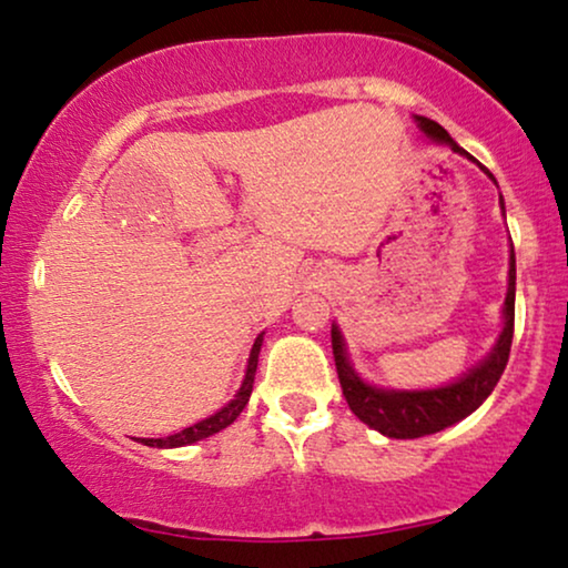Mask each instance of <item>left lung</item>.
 Returning a JSON list of instances; mask_svg holds the SVG:
<instances>
[{"label": "left lung", "mask_w": 568, "mask_h": 568, "mask_svg": "<svg viewBox=\"0 0 568 568\" xmlns=\"http://www.w3.org/2000/svg\"><path fill=\"white\" fill-rule=\"evenodd\" d=\"M418 126L426 136L437 139V142H445L453 146L455 152L470 158L468 152L460 150L453 142V136L447 134L445 129L439 126L437 121L424 119L418 115ZM488 173V170H486ZM491 175V173H488ZM494 178V175H491ZM515 247H511L509 255V292L507 300H504V331L499 341H496L491 356L486 362H480L476 369H470L468 375L457 383L447 387H437V390H377V387H369L356 377L352 364L346 359L344 338L336 325L331 331V346H333V359H336V372L341 390H344V398L348 408L354 410L356 416L362 418L364 424L372 426V429L387 434L393 439H418L426 437V434H437L447 426H453L473 414L480 403H484L491 390L499 383L504 367L509 362V348H511V336H515Z\"/></svg>", "instance_id": "left-lung-1"}]
</instances>
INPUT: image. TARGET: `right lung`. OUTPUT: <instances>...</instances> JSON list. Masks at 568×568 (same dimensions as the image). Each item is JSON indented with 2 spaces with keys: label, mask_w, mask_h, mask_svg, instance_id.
Wrapping results in <instances>:
<instances>
[{
  "label": "right lung",
  "mask_w": 568,
  "mask_h": 568,
  "mask_svg": "<svg viewBox=\"0 0 568 568\" xmlns=\"http://www.w3.org/2000/svg\"><path fill=\"white\" fill-rule=\"evenodd\" d=\"M261 344H263V336L255 338L251 359H247V372H245L243 387H240L237 395L227 403V406H224L222 410H216L214 416L204 418V422L189 426V429H183V432H178V434H170V437H162V439H142V445H146V447H185V445H193V442H199V439L212 437V434L222 432L224 426H230L232 422H235V418L240 416V410L245 408V403L251 400L253 377H255V367H258Z\"/></svg>",
  "instance_id": "add662e5"
}]
</instances>
